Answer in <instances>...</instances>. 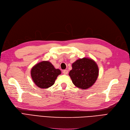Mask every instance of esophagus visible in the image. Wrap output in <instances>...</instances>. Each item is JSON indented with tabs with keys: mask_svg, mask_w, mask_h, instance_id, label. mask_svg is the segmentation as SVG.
Instances as JSON below:
<instances>
[{
	"mask_svg": "<svg viewBox=\"0 0 130 130\" xmlns=\"http://www.w3.org/2000/svg\"><path fill=\"white\" fill-rule=\"evenodd\" d=\"M68 73V71L67 70H63V73L65 75L67 74Z\"/></svg>",
	"mask_w": 130,
	"mask_h": 130,
	"instance_id": "esophagus-1",
	"label": "esophagus"
}]
</instances>
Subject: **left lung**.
<instances>
[{
	"instance_id": "1",
	"label": "left lung",
	"mask_w": 130,
	"mask_h": 130,
	"mask_svg": "<svg viewBox=\"0 0 130 130\" xmlns=\"http://www.w3.org/2000/svg\"><path fill=\"white\" fill-rule=\"evenodd\" d=\"M69 75L76 87L82 89H88L97 80L99 68L92 59L80 58L72 64V69L69 72Z\"/></svg>"
}]
</instances>
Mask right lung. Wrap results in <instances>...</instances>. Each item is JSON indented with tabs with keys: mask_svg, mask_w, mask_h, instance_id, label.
I'll return each instance as SVG.
<instances>
[{
	"mask_svg": "<svg viewBox=\"0 0 130 130\" xmlns=\"http://www.w3.org/2000/svg\"><path fill=\"white\" fill-rule=\"evenodd\" d=\"M61 73V70L55 68L49 61L38 63L31 70V76L34 82L42 89L48 88L53 86Z\"/></svg>",
	"mask_w": 130,
	"mask_h": 130,
	"instance_id": "right-lung-1",
	"label": "right lung"
}]
</instances>
